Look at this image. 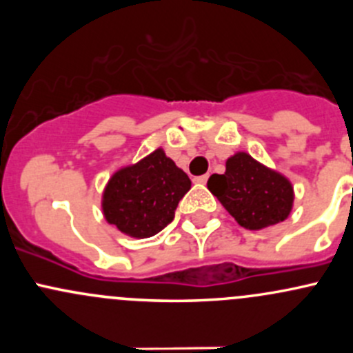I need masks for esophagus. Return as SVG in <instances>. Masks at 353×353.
Returning a JSON list of instances; mask_svg holds the SVG:
<instances>
[{"label":"esophagus","instance_id":"esophagus-1","mask_svg":"<svg viewBox=\"0 0 353 353\" xmlns=\"http://www.w3.org/2000/svg\"><path fill=\"white\" fill-rule=\"evenodd\" d=\"M206 181H208V176H198V177H194V183H198V184H205Z\"/></svg>","mask_w":353,"mask_h":353}]
</instances>
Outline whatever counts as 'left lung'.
<instances>
[{"instance_id": "1", "label": "left lung", "mask_w": 353, "mask_h": 353, "mask_svg": "<svg viewBox=\"0 0 353 353\" xmlns=\"http://www.w3.org/2000/svg\"><path fill=\"white\" fill-rule=\"evenodd\" d=\"M206 186L236 222L249 230L283 222L294 206L290 181L245 152L229 157L225 172L210 176Z\"/></svg>"}]
</instances>
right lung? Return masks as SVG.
I'll return each mask as SVG.
<instances>
[{"instance_id": "1", "label": "right lung", "mask_w": 353, "mask_h": 353, "mask_svg": "<svg viewBox=\"0 0 353 353\" xmlns=\"http://www.w3.org/2000/svg\"><path fill=\"white\" fill-rule=\"evenodd\" d=\"M190 190L188 174L157 148L109 177L102 193V213L124 236L147 239L172 222L177 203Z\"/></svg>"}]
</instances>
